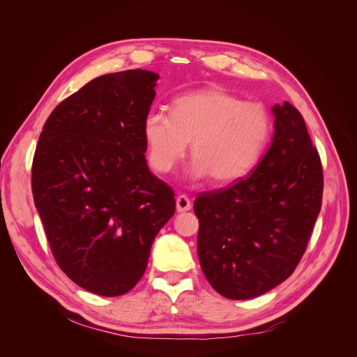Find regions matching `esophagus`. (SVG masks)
<instances>
[{
  "instance_id": "1",
  "label": "esophagus",
  "mask_w": 357,
  "mask_h": 357,
  "mask_svg": "<svg viewBox=\"0 0 357 357\" xmlns=\"http://www.w3.org/2000/svg\"><path fill=\"white\" fill-rule=\"evenodd\" d=\"M176 208L178 213H185L192 208V202L186 195H180L176 201Z\"/></svg>"
}]
</instances>
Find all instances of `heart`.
Wrapping results in <instances>:
<instances>
[{
  "label": "heart",
  "mask_w": 357,
  "mask_h": 357,
  "mask_svg": "<svg viewBox=\"0 0 357 357\" xmlns=\"http://www.w3.org/2000/svg\"><path fill=\"white\" fill-rule=\"evenodd\" d=\"M271 132V114L262 102L243 101L219 88L183 93L172 101L171 114L150 112L143 122L155 171L169 172L192 143L190 177L211 176L219 185L245 177L261 160Z\"/></svg>",
  "instance_id": "heart-1"
}]
</instances>
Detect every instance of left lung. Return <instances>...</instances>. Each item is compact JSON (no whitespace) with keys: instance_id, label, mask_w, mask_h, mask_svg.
Returning a JSON list of instances; mask_svg holds the SVG:
<instances>
[{"instance_id":"8db88e82","label":"left lung","mask_w":357,"mask_h":357,"mask_svg":"<svg viewBox=\"0 0 357 357\" xmlns=\"http://www.w3.org/2000/svg\"><path fill=\"white\" fill-rule=\"evenodd\" d=\"M273 113V143L250 176L193 204L202 273L229 299L256 298L289 278L321 208L323 168L304 117L289 102Z\"/></svg>"}]
</instances>
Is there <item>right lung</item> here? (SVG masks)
I'll list each match as a JSON object with an SVG mask.
<instances>
[{
  "instance_id": "add662e5",
  "label": "right lung",
  "mask_w": 357,
  "mask_h": 357,
  "mask_svg": "<svg viewBox=\"0 0 357 357\" xmlns=\"http://www.w3.org/2000/svg\"><path fill=\"white\" fill-rule=\"evenodd\" d=\"M159 75H100L56 105L32 160V195L59 268L100 296L143 277L155 236L176 211L174 190L150 172L144 117Z\"/></svg>"
}]
</instances>
